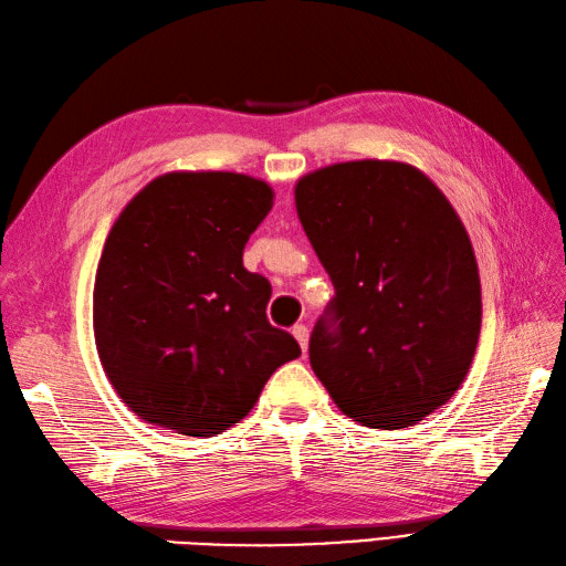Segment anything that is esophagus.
Here are the masks:
<instances>
[{
  "label": "esophagus",
  "mask_w": 566,
  "mask_h": 566,
  "mask_svg": "<svg viewBox=\"0 0 566 566\" xmlns=\"http://www.w3.org/2000/svg\"><path fill=\"white\" fill-rule=\"evenodd\" d=\"M293 336L297 338V344H300V348H303V354H307V342H310L307 326L305 324H295L293 326Z\"/></svg>",
  "instance_id": "34e87169"
}]
</instances>
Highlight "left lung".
<instances>
[{
	"label": "left lung",
	"instance_id": "obj_1",
	"mask_svg": "<svg viewBox=\"0 0 566 566\" xmlns=\"http://www.w3.org/2000/svg\"><path fill=\"white\" fill-rule=\"evenodd\" d=\"M295 208L334 283L310 363L336 407L370 429L413 426L455 395L482 326L468 230L405 161H342L295 186Z\"/></svg>",
	"mask_w": 566,
	"mask_h": 566
}]
</instances>
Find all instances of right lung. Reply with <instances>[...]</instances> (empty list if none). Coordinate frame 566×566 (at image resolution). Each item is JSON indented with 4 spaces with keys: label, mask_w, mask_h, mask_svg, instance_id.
<instances>
[{
    "label": "right lung",
    "mask_w": 566,
    "mask_h": 566,
    "mask_svg": "<svg viewBox=\"0 0 566 566\" xmlns=\"http://www.w3.org/2000/svg\"><path fill=\"white\" fill-rule=\"evenodd\" d=\"M271 208V186L247 174L171 171L113 222L94 338L113 389L143 421L184 436L228 431L300 356L266 319L271 283L242 263Z\"/></svg>",
    "instance_id": "obj_1"
}]
</instances>
